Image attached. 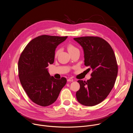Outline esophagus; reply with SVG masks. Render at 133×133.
Wrapping results in <instances>:
<instances>
[{"label":"esophagus","instance_id":"1","mask_svg":"<svg viewBox=\"0 0 133 133\" xmlns=\"http://www.w3.org/2000/svg\"><path fill=\"white\" fill-rule=\"evenodd\" d=\"M73 81H74V80L72 78H68L67 79V82H73Z\"/></svg>","mask_w":133,"mask_h":133}]
</instances>
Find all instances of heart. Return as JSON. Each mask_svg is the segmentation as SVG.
Returning a JSON list of instances; mask_svg holds the SVG:
<instances>
[{"label":"heart","mask_w":133,"mask_h":133,"mask_svg":"<svg viewBox=\"0 0 133 133\" xmlns=\"http://www.w3.org/2000/svg\"><path fill=\"white\" fill-rule=\"evenodd\" d=\"M67 50H68V51L69 52V54H70V53L74 52V51L78 49L74 45H73L72 44H69L67 45ZM59 52V49H57V50L56 51L55 54V57H57V56H58Z\"/></svg>","instance_id":"b5f03b06"}]
</instances>
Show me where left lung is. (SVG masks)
Wrapping results in <instances>:
<instances>
[{
  "mask_svg": "<svg viewBox=\"0 0 133 133\" xmlns=\"http://www.w3.org/2000/svg\"><path fill=\"white\" fill-rule=\"evenodd\" d=\"M74 39L83 48L85 65L92 70L87 82L77 81L80 88L76 98L83 105L95 106L107 97L114 86L118 73L116 57L110 45L101 37L86 36Z\"/></svg>",
  "mask_w": 133,
  "mask_h": 133,
  "instance_id": "8db88e82",
  "label": "left lung"
}]
</instances>
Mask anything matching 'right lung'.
I'll return each mask as SVG.
<instances>
[{
    "label": "right lung",
    "instance_id": "right-lung-1",
    "mask_svg": "<svg viewBox=\"0 0 133 133\" xmlns=\"http://www.w3.org/2000/svg\"><path fill=\"white\" fill-rule=\"evenodd\" d=\"M67 36L42 35L31 41L26 46L18 61L21 83L29 98L35 104L47 106L53 104L67 83L50 76L47 67L54 62L55 52Z\"/></svg>",
    "mask_w": 133,
    "mask_h": 133
}]
</instances>
